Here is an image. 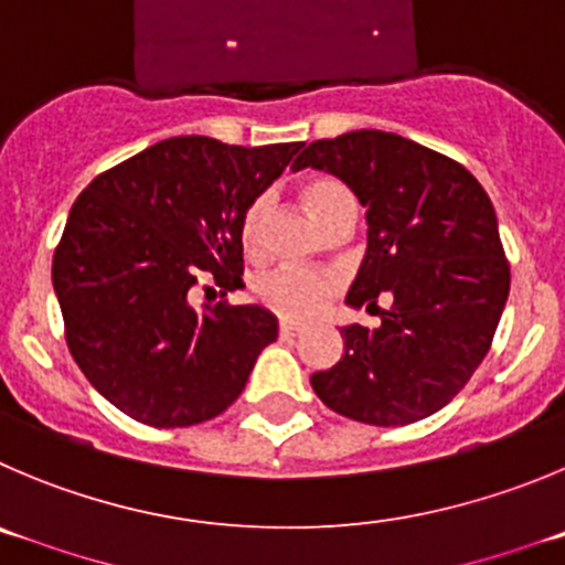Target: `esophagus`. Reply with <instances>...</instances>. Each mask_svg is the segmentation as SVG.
<instances>
[{
    "mask_svg": "<svg viewBox=\"0 0 565 565\" xmlns=\"http://www.w3.org/2000/svg\"><path fill=\"white\" fill-rule=\"evenodd\" d=\"M278 334H281V340H292V337L300 334V326L298 323H281L278 326Z\"/></svg>",
    "mask_w": 565,
    "mask_h": 565,
    "instance_id": "34e87169",
    "label": "esophagus"
}]
</instances>
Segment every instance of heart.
I'll return each mask as SVG.
<instances>
[{
	"mask_svg": "<svg viewBox=\"0 0 565 565\" xmlns=\"http://www.w3.org/2000/svg\"><path fill=\"white\" fill-rule=\"evenodd\" d=\"M348 189L340 181H331V178H315L303 186V203L312 211V217L320 225L326 223L334 205L342 198H348ZM267 214V198H256L242 214V245L247 250H256L258 239H262V225H265ZM337 284L334 278L326 276V273H312L303 270V267L281 265L267 270L265 276H258L253 281V295L262 307H267L270 312H276L278 318L287 320H309L315 315H320L326 309V303L334 295Z\"/></svg>",
	"mask_w": 565,
	"mask_h": 565,
	"instance_id": "obj_1",
	"label": "heart"
}]
</instances>
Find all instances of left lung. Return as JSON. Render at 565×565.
Segmentation results:
<instances>
[{"label": "left lung", "instance_id": "left-lung-1", "mask_svg": "<svg viewBox=\"0 0 565 565\" xmlns=\"http://www.w3.org/2000/svg\"><path fill=\"white\" fill-rule=\"evenodd\" d=\"M295 170L331 172L365 205L367 250L348 307L382 326H342L345 354L312 376L320 402L371 426H407L455 398L488 354L510 292L497 211L451 158L384 130L303 147Z\"/></svg>", "mask_w": 565, "mask_h": 565}]
</instances>
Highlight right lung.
I'll list each match as a JSON object with an SVG mask.
<instances>
[{
	"instance_id": "1",
	"label": "right lung",
	"mask_w": 565,
	"mask_h": 565,
	"mask_svg": "<svg viewBox=\"0 0 565 565\" xmlns=\"http://www.w3.org/2000/svg\"><path fill=\"white\" fill-rule=\"evenodd\" d=\"M300 141L265 147L178 136L94 178L52 258L66 345L99 395L158 429L225 413L278 337L258 303H189L198 284H242V214Z\"/></svg>"
}]
</instances>
